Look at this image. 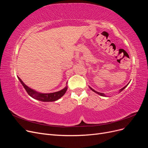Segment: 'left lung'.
I'll use <instances>...</instances> for the list:
<instances>
[{
    "instance_id": "obj_1",
    "label": "left lung",
    "mask_w": 148,
    "mask_h": 148,
    "mask_svg": "<svg viewBox=\"0 0 148 148\" xmlns=\"http://www.w3.org/2000/svg\"><path fill=\"white\" fill-rule=\"evenodd\" d=\"M128 86V84H127L126 85V86H124L123 88H122V89H120V90H119V92H122L123 90V89L125 88H126L127 86ZM89 88H90V89H91V90L92 91H94V92H96V93H97V94H98V95H101V96H104V97H106L107 96L106 95H104V93H101V92H97V91H95V89H92V88H91L90 86H89Z\"/></svg>"
}]
</instances>
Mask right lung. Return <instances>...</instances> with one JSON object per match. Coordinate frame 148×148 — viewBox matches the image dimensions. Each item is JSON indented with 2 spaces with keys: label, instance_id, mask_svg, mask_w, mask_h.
I'll return each instance as SVG.
<instances>
[{
  "label": "right lung",
  "instance_id": "right-lung-1",
  "mask_svg": "<svg viewBox=\"0 0 148 148\" xmlns=\"http://www.w3.org/2000/svg\"><path fill=\"white\" fill-rule=\"evenodd\" d=\"M18 78L20 80L21 84L23 85V86L25 89L26 92H28V94L31 97H32L35 99L42 102H53L59 99L60 97H62L65 95V93L67 90V88H67V85H66V86L64 89H62V90L59 91L51 93H41L28 87L27 85H26L23 82V81L18 77Z\"/></svg>",
  "mask_w": 148,
  "mask_h": 148
}]
</instances>
